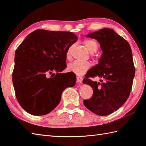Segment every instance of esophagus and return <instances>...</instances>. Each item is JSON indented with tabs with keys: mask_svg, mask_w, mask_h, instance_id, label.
Listing matches in <instances>:
<instances>
[{
	"mask_svg": "<svg viewBox=\"0 0 146 146\" xmlns=\"http://www.w3.org/2000/svg\"><path fill=\"white\" fill-rule=\"evenodd\" d=\"M77 81L78 83H80V84H81V83L82 82V78L80 76H77Z\"/></svg>",
	"mask_w": 146,
	"mask_h": 146,
	"instance_id": "1",
	"label": "esophagus"
}]
</instances>
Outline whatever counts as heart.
I'll return each instance as SVG.
<instances>
[{
    "instance_id": "b5f03b06",
    "label": "heart",
    "mask_w": 146,
    "mask_h": 146,
    "mask_svg": "<svg viewBox=\"0 0 146 146\" xmlns=\"http://www.w3.org/2000/svg\"><path fill=\"white\" fill-rule=\"evenodd\" d=\"M84 44L88 51L91 53L96 52L98 48V44L96 41L93 40L87 39L84 41ZM70 57V49L67 52V58ZM91 67V64L88 62H79L74 61L69 64L67 66V69L77 75H82Z\"/></svg>"
}]
</instances>
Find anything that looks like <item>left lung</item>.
<instances>
[{"mask_svg": "<svg viewBox=\"0 0 146 146\" xmlns=\"http://www.w3.org/2000/svg\"><path fill=\"white\" fill-rule=\"evenodd\" d=\"M96 40L103 51L99 63L88 70L83 83L93 89L91 98L83 103L94 113L105 116L117 111L126 102L135 76L132 52L129 43L113 29L103 28L88 34ZM99 76L102 83L90 77Z\"/></svg>", "mask_w": 146, "mask_h": 146, "instance_id": "1", "label": "left lung"}]
</instances>
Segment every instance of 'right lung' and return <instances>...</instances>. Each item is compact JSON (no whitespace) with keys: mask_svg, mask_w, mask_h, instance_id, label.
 <instances>
[{"mask_svg":"<svg viewBox=\"0 0 146 146\" xmlns=\"http://www.w3.org/2000/svg\"><path fill=\"white\" fill-rule=\"evenodd\" d=\"M77 39L71 32L36 29L17 47L13 82L17 102L26 112L49 113L65 89L76 84L75 74L61 72L67 67V52Z\"/></svg>","mask_w":146,"mask_h":146,"instance_id":"add662e5","label":"right lung"}]
</instances>
